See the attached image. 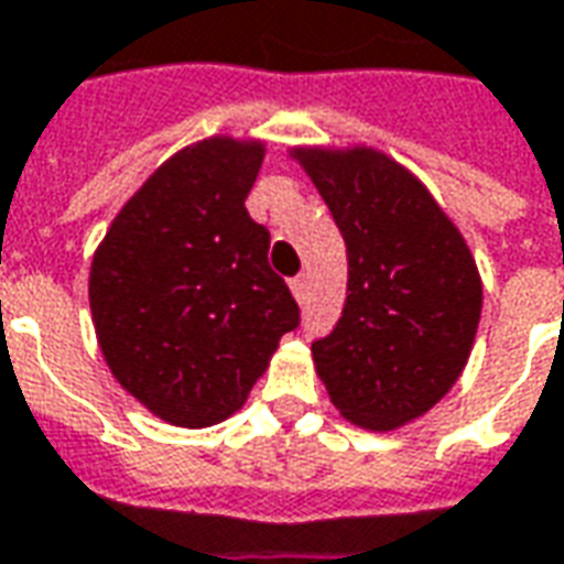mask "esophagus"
<instances>
[{
    "instance_id": "esophagus-1",
    "label": "esophagus",
    "mask_w": 564,
    "mask_h": 564,
    "mask_svg": "<svg viewBox=\"0 0 564 564\" xmlns=\"http://www.w3.org/2000/svg\"><path fill=\"white\" fill-rule=\"evenodd\" d=\"M290 290H293L295 302H305V299H308V278H305V274L293 278V281H290Z\"/></svg>"
}]
</instances>
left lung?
<instances>
[{
	"instance_id": "left-lung-1",
	"label": "left lung",
	"mask_w": 564,
	"mask_h": 564,
	"mask_svg": "<svg viewBox=\"0 0 564 564\" xmlns=\"http://www.w3.org/2000/svg\"><path fill=\"white\" fill-rule=\"evenodd\" d=\"M293 159L348 247V299L311 345L338 412L393 431L440 403L474 348L482 281L443 207L384 152L302 145Z\"/></svg>"
}]
</instances>
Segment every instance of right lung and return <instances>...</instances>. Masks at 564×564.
I'll return each mask as SVG.
<instances>
[{"label":"right lung","instance_id":"obj_1","mask_svg":"<svg viewBox=\"0 0 564 564\" xmlns=\"http://www.w3.org/2000/svg\"><path fill=\"white\" fill-rule=\"evenodd\" d=\"M262 155L259 140L186 145L121 207L90 262L106 364L176 427L235 415L299 326L293 293L269 265V228L243 207Z\"/></svg>","mask_w":564,"mask_h":564}]
</instances>
